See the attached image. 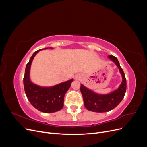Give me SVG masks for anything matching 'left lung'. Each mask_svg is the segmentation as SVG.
Returning <instances> with one entry per match:
<instances>
[{"instance_id":"8db88e82","label":"left lung","mask_w":147,"mask_h":147,"mask_svg":"<svg viewBox=\"0 0 147 147\" xmlns=\"http://www.w3.org/2000/svg\"><path fill=\"white\" fill-rule=\"evenodd\" d=\"M109 58L117 65L121 74L123 81L117 90L109 94H96L81 84L80 91L83 96L84 105L87 110L94 112H106L112 110L121 102L126 91V79L124 73L116 57L109 55Z\"/></svg>"}]
</instances>
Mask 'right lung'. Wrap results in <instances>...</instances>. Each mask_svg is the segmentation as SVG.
Here are the masks:
<instances>
[{
  "label": "right lung",
  "mask_w": 147,
  "mask_h": 147,
  "mask_svg": "<svg viewBox=\"0 0 147 147\" xmlns=\"http://www.w3.org/2000/svg\"><path fill=\"white\" fill-rule=\"evenodd\" d=\"M41 50L43 49L34 53L26 65L23 78L24 91L28 99L35 109L44 113H53L63 109L64 96L74 80L71 79L54 86L48 88L39 86L31 82L29 78L31 63L34 56Z\"/></svg>",
  "instance_id": "1"
}]
</instances>
